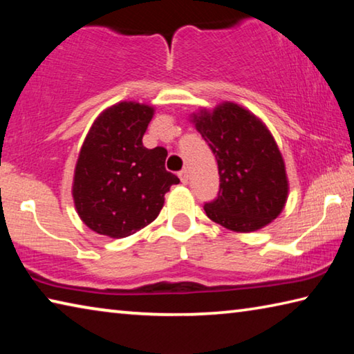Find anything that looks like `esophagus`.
<instances>
[{"label":"esophagus","mask_w":354,"mask_h":354,"mask_svg":"<svg viewBox=\"0 0 354 354\" xmlns=\"http://www.w3.org/2000/svg\"><path fill=\"white\" fill-rule=\"evenodd\" d=\"M179 179H181V183L183 184H187L189 183V179H190V176H189V171L187 170H181V171H179Z\"/></svg>","instance_id":"1"}]
</instances>
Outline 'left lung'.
I'll list each match as a JSON object with an SVG mask.
<instances>
[{"label":"left lung","mask_w":354,"mask_h":354,"mask_svg":"<svg viewBox=\"0 0 354 354\" xmlns=\"http://www.w3.org/2000/svg\"><path fill=\"white\" fill-rule=\"evenodd\" d=\"M195 128L217 159L218 196L206 215L236 232L257 231L281 214L289 194L283 156L254 113L236 103L192 115Z\"/></svg>","instance_id":"left-lung-1"}]
</instances>
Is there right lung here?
<instances>
[{
	"instance_id": "1",
	"label": "right lung",
	"mask_w": 354,
	"mask_h": 354,
	"mask_svg": "<svg viewBox=\"0 0 354 354\" xmlns=\"http://www.w3.org/2000/svg\"><path fill=\"white\" fill-rule=\"evenodd\" d=\"M153 115L151 106L122 101L100 113L82 143L71 194L77 215L98 234L123 239L145 227L179 183L165 170L167 149L142 143Z\"/></svg>"
}]
</instances>
